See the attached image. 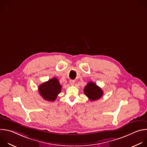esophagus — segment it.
<instances>
[{
  "instance_id": "esophagus-1",
  "label": "esophagus",
  "mask_w": 147,
  "mask_h": 147,
  "mask_svg": "<svg viewBox=\"0 0 147 147\" xmlns=\"http://www.w3.org/2000/svg\"><path fill=\"white\" fill-rule=\"evenodd\" d=\"M74 83H75V81H74V80H70V85L74 86Z\"/></svg>"
}]
</instances>
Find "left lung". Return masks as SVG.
Here are the masks:
<instances>
[{"label":"left lung","instance_id":"1","mask_svg":"<svg viewBox=\"0 0 147 147\" xmlns=\"http://www.w3.org/2000/svg\"><path fill=\"white\" fill-rule=\"evenodd\" d=\"M85 95L91 101L100 98L103 95V91L95 83L89 82L84 89Z\"/></svg>","mask_w":147,"mask_h":147}]
</instances>
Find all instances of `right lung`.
Wrapping results in <instances>:
<instances>
[{"mask_svg":"<svg viewBox=\"0 0 147 147\" xmlns=\"http://www.w3.org/2000/svg\"><path fill=\"white\" fill-rule=\"evenodd\" d=\"M61 86L59 80L54 77L45 82L39 86L38 91L40 96L48 101H55L60 93Z\"/></svg>","mask_w":147,"mask_h":147,"instance_id":"right-lung-1","label":"right lung"}]
</instances>
